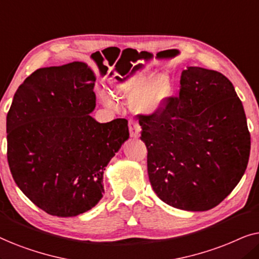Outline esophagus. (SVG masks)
<instances>
[{
    "mask_svg": "<svg viewBox=\"0 0 259 259\" xmlns=\"http://www.w3.org/2000/svg\"><path fill=\"white\" fill-rule=\"evenodd\" d=\"M128 128H130V134L132 138H138L140 136V126L139 123L137 121H134V120H130V123H128Z\"/></svg>",
    "mask_w": 259,
    "mask_h": 259,
    "instance_id": "obj_1",
    "label": "esophagus"
}]
</instances>
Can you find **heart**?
I'll return each mask as SVG.
<instances>
[{"mask_svg": "<svg viewBox=\"0 0 259 259\" xmlns=\"http://www.w3.org/2000/svg\"><path fill=\"white\" fill-rule=\"evenodd\" d=\"M113 91L120 97H131V106L136 112L152 114L164 106L171 92V84L168 76L164 73H157L152 76L150 70H141L116 82ZM101 98L105 104H112L106 94H102Z\"/></svg>", "mask_w": 259, "mask_h": 259, "instance_id": "1", "label": "heart"}]
</instances>
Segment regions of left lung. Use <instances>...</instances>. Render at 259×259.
<instances>
[{"label":"left lung","mask_w":259,"mask_h":259,"mask_svg":"<svg viewBox=\"0 0 259 259\" xmlns=\"http://www.w3.org/2000/svg\"><path fill=\"white\" fill-rule=\"evenodd\" d=\"M151 185L164 203L207 211L222 203L245 172L250 132L242 101L228 77L187 67L177 97L139 114Z\"/></svg>","instance_id":"left-lung-1"}]
</instances>
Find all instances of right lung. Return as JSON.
<instances>
[{"label": "right lung", "mask_w": 259, "mask_h": 259, "mask_svg": "<svg viewBox=\"0 0 259 259\" xmlns=\"http://www.w3.org/2000/svg\"><path fill=\"white\" fill-rule=\"evenodd\" d=\"M95 75L83 62L35 70L7 114V158L20 190L48 214L74 217L104 194L102 176L128 139L126 119L100 123Z\"/></svg>", "instance_id": "obj_1"}]
</instances>
